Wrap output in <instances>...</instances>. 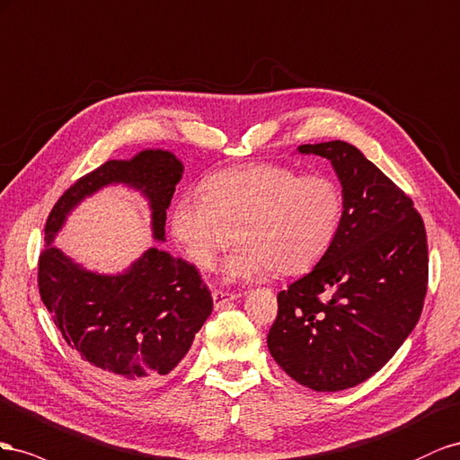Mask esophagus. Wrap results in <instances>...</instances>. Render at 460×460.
<instances>
[{
  "label": "esophagus",
  "mask_w": 460,
  "mask_h": 460,
  "mask_svg": "<svg viewBox=\"0 0 460 460\" xmlns=\"http://www.w3.org/2000/svg\"><path fill=\"white\" fill-rule=\"evenodd\" d=\"M212 296H214V306H216V308H223V306H226L227 303H231V300L239 298L241 295H237V293H229V291H214V293H212Z\"/></svg>",
  "instance_id": "obj_1"
}]
</instances>
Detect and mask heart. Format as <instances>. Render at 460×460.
<instances>
[{"label":"heart","instance_id":"b5f03b06","mask_svg":"<svg viewBox=\"0 0 460 460\" xmlns=\"http://www.w3.org/2000/svg\"><path fill=\"white\" fill-rule=\"evenodd\" d=\"M343 219V192L325 175L285 165L227 169L204 182V194H182L169 227L196 268L212 270L217 254L241 246L226 264L227 281H254L279 270L296 275L330 252Z\"/></svg>","mask_w":460,"mask_h":460}]
</instances>
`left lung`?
Wrapping results in <instances>:
<instances>
[{"mask_svg": "<svg viewBox=\"0 0 460 460\" xmlns=\"http://www.w3.org/2000/svg\"><path fill=\"white\" fill-rule=\"evenodd\" d=\"M343 187L337 237L278 295L273 360L300 385L343 391L382 370L420 320L428 288L424 221L395 182L343 140L303 144Z\"/></svg>", "mask_w": 460, "mask_h": 460, "instance_id": "obj_1", "label": "left lung"}]
</instances>
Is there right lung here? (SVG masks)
I'll use <instances>...</instances> for the list:
<instances>
[{
  "instance_id": "obj_1",
  "label": "right lung",
  "mask_w": 460,
  "mask_h": 460,
  "mask_svg": "<svg viewBox=\"0 0 460 460\" xmlns=\"http://www.w3.org/2000/svg\"><path fill=\"white\" fill-rule=\"evenodd\" d=\"M182 169L167 150L110 160L65 190L46 221V248L38 260L42 303L67 345L113 387H150L172 372L212 314V293L192 264L155 246L125 271L103 275L51 243L86 196L110 185L140 190L150 204L152 237L165 241V212Z\"/></svg>"
}]
</instances>
